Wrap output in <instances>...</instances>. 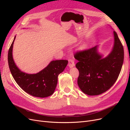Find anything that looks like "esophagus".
<instances>
[{"mask_svg":"<svg viewBox=\"0 0 130 130\" xmlns=\"http://www.w3.org/2000/svg\"><path fill=\"white\" fill-rule=\"evenodd\" d=\"M69 62H68V66L70 68H72L74 66V60L72 58H69Z\"/></svg>","mask_w":130,"mask_h":130,"instance_id":"esophagus-1","label":"esophagus"}]
</instances>
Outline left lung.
<instances>
[{"label":"left lung","mask_w":130,"mask_h":130,"mask_svg":"<svg viewBox=\"0 0 130 130\" xmlns=\"http://www.w3.org/2000/svg\"><path fill=\"white\" fill-rule=\"evenodd\" d=\"M115 44L109 55L104 58L97 52V46L78 50L74 56L78 62V87L88 95H97L107 91L115 83L124 62L123 44L114 31Z\"/></svg>","instance_id":"8db88e82"}]
</instances>
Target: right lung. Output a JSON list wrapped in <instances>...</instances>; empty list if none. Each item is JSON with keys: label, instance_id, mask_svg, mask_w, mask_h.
<instances>
[{"label": "right lung", "instance_id": "add662e5", "mask_svg": "<svg viewBox=\"0 0 130 130\" xmlns=\"http://www.w3.org/2000/svg\"><path fill=\"white\" fill-rule=\"evenodd\" d=\"M15 38V36L8 52L9 68L14 80L23 90L34 96L45 98L52 95L57 84L58 75L63 71L68 61H53L37 74L23 73L17 68L13 60L12 48Z\"/></svg>", "mask_w": 130, "mask_h": 130}]
</instances>
